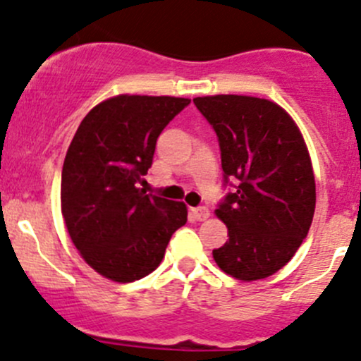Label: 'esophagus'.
I'll list each match as a JSON object with an SVG mask.
<instances>
[{"mask_svg":"<svg viewBox=\"0 0 361 361\" xmlns=\"http://www.w3.org/2000/svg\"><path fill=\"white\" fill-rule=\"evenodd\" d=\"M191 214H193V218L197 219V221H205V219L211 216V211H209L207 207H204V205H200V207L191 209Z\"/></svg>","mask_w":361,"mask_h":361,"instance_id":"34e87169","label":"esophagus"}]
</instances>
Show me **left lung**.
<instances>
[{
    "label": "left lung",
    "instance_id": "left-lung-1",
    "mask_svg": "<svg viewBox=\"0 0 361 361\" xmlns=\"http://www.w3.org/2000/svg\"><path fill=\"white\" fill-rule=\"evenodd\" d=\"M193 102L218 136L225 186L234 188L216 209L228 241L212 257L238 280L271 276L293 259L314 218L315 178L303 136L267 99L211 95Z\"/></svg>",
    "mask_w": 361,
    "mask_h": 361
}]
</instances>
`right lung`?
I'll use <instances>...</instances> for the list:
<instances>
[{
    "mask_svg": "<svg viewBox=\"0 0 361 361\" xmlns=\"http://www.w3.org/2000/svg\"><path fill=\"white\" fill-rule=\"evenodd\" d=\"M190 99L116 95L80 123L61 170V214L88 266L127 283L152 273L175 230L186 225L183 202L140 186L156 142Z\"/></svg>",
    "mask_w": 361,
    "mask_h": 361,
    "instance_id": "add662e5",
    "label": "right lung"
}]
</instances>
